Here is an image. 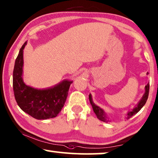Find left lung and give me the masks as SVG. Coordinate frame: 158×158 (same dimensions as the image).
<instances>
[{"mask_svg": "<svg viewBox=\"0 0 158 158\" xmlns=\"http://www.w3.org/2000/svg\"><path fill=\"white\" fill-rule=\"evenodd\" d=\"M149 88H150V85H149V83H148L145 87V93H144V95H143V97H142L140 101L138 102V103L137 104V106L135 107L132 110L129 111L128 113H127L126 116L125 117V118L126 119V120H128V119L131 118L132 116H133L134 115H135V114L138 113V112L140 110L142 107L145 106V104L146 103V101H147V100H148V95H149ZM89 100H90L91 106H92V107H93V111H94V113H95L97 118L99 119L100 120L103 121V122H105V123L110 122L111 120L109 119L108 116H107L106 112H105L102 108H100L99 106H96L94 102H93L92 95L91 94L89 95Z\"/></svg>", "mask_w": 158, "mask_h": 158, "instance_id": "left-lung-1", "label": "left lung"}]
</instances>
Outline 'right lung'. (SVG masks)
I'll use <instances>...</instances> for the list:
<instances>
[{
  "instance_id": "obj_1",
  "label": "right lung",
  "mask_w": 158,
  "mask_h": 158,
  "mask_svg": "<svg viewBox=\"0 0 158 158\" xmlns=\"http://www.w3.org/2000/svg\"><path fill=\"white\" fill-rule=\"evenodd\" d=\"M26 45L27 41L20 49L13 69V87L15 100L23 111L37 120L56 118L65 105L73 81L64 80L45 89L27 85L23 79V50Z\"/></svg>"
}]
</instances>
